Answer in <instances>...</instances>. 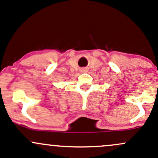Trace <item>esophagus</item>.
Masks as SVG:
<instances>
[{
	"label": "esophagus",
	"instance_id": "obj_1",
	"mask_svg": "<svg viewBox=\"0 0 158 158\" xmlns=\"http://www.w3.org/2000/svg\"><path fill=\"white\" fill-rule=\"evenodd\" d=\"M84 71H85V69H84Z\"/></svg>",
	"mask_w": 158,
	"mask_h": 158
}]
</instances>
